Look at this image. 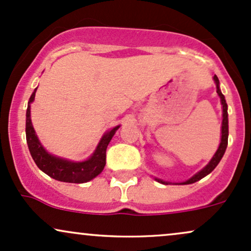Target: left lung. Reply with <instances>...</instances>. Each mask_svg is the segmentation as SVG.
Wrapping results in <instances>:
<instances>
[{
	"label": "left lung",
	"instance_id": "left-lung-1",
	"mask_svg": "<svg viewBox=\"0 0 251 251\" xmlns=\"http://www.w3.org/2000/svg\"><path fill=\"white\" fill-rule=\"evenodd\" d=\"M215 79V82H216V86H217V93L218 96L221 98V102H222V106H223V122H222V138H221V144H220V148H218L217 151H216V153L214 157H212V159L210 160V163L208 165L205 166L201 171L198 172V174H196L195 176H192L191 178H190L189 180L184 181V183L181 184H192L195 183V181H198L201 178H204L205 176H208L210 172L214 170L216 166L218 165V163L221 162L222 157H223L224 152H226V146H227V135H229V126H227V105H226V99H224V96L222 94L221 89H220V81H218V77L217 76H214ZM158 180L159 183L162 184H168L166 181H163L160 179H155Z\"/></svg>",
	"mask_w": 251,
	"mask_h": 251
}]
</instances>
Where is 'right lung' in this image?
<instances>
[{"mask_svg":"<svg viewBox=\"0 0 251 251\" xmlns=\"http://www.w3.org/2000/svg\"><path fill=\"white\" fill-rule=\"evenodd\" d=\"M35 92L36 89L33 92L29 102H28L27 114H25V117H27V119H25V138H27L28 149H29L31 157H33L37 168L54 179L66 181V183L80 184L96 178L105 168L106 149H107L108 143L111 142L112 137L119 128V126H116L107 133L103 134L93 155L85 162L74 163L54 157V155L46 152V150L42 148L39 139H37L33 125H31L30 102H33L34 98H35Z\"/></svg>","mask_w":251,"mask_h":251,"instance_id":"1","label":"right lung"}]
</instances>
